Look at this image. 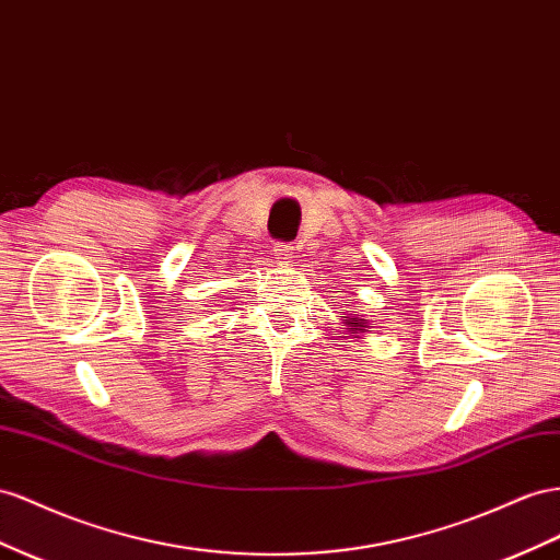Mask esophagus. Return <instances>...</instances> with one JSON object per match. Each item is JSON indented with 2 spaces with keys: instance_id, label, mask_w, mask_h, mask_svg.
Wrapping results in <instances>:
<instances>
[{
  "instance_id": "esophagus-1",
  "label": "esophagus",
  "mask_w": 560,
  "mask_h": 560,
  "mask_svg": "<svg viewBox=\"0 0 560 560\" xmlns=\"http://www.w3.org/2000/svg\"><path fill=\"white\" fill-rule=\"evenodd\" d=\"M294 247L290 245V243H276V247H273V259L278 261V264H292V259H294Z\"/></svg>"
}]
</instances>
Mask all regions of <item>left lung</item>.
I'll use <instances>...</instances> for the list:
<instances>
[{"mask_svg": "<svg viewBox=\"0 0 560 560\" xmlns=\"http://www.w3.org/2000/svg\"><path fill=\"white\" fill-rule=\"evenodd\" d=\"M343 325H346V329L351 331V335H360V331H370L368 323L362 320V317H355V315H349V320H346Z\"/></svg>", "mask_w": 560, "mask_h": 560, "instance_id": "1", "label": "left lung"}]
</instances>
